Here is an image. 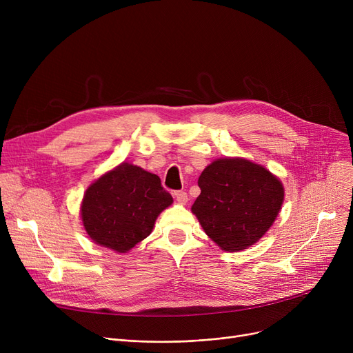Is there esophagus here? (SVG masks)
<instances>
[{
    "label": "esophagus",
    "mask_w": 353,
    "mask_h": 353,
    "mask_svg": "<svg viewBox=\"0 0 353 353\" xmlns=\"http://www.w3.org/2000/svg\"><path fill=\"white\" fill-rule=\"evenodd\" d=\"M174 197H176V200L180 203V205H186L188 200H189L188 193H186V192H183V190H177V192H174Z\"/></svg>",
    "instance_id": "1"
}]
</instances>
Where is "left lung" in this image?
Segmentation results:
<instances>
[{
	"instance_id": "left-lung-1",
	"label": "left lung",
	"mask_w": 353,
	"mask_h": 353,
	"mask_svg": "<svg viewBox=\"0 0 353 353\" xmlns=\"http://www.w3.org/2000/svg\"><path fill=\"white\" fill-rule=\"evenodd\" d=\"M192 206L203 230L226 252L254 245L282 208V181L263 165L240 157L217 159L199 177Z\"/></svg>"
}]
</instances>
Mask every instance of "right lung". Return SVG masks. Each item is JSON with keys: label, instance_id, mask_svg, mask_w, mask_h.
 Instances as JSON below:
<instances>
[{"label": "right lung", "instance_id": "add662e5", "mask_svg": "<svg viewBox=\"0 0 353 353\" xmlns=\"http://www.w3.org/2000/svg\"><path fill=\"white\" fill-rule=\"evenodd\" d=\"M172 203L159 176L124 161L90 184L81 220L92 242L125 253L152 233L157 216Z\"/></svg>", "mask_w": 353, "mask_h": 353}]
</instances>
